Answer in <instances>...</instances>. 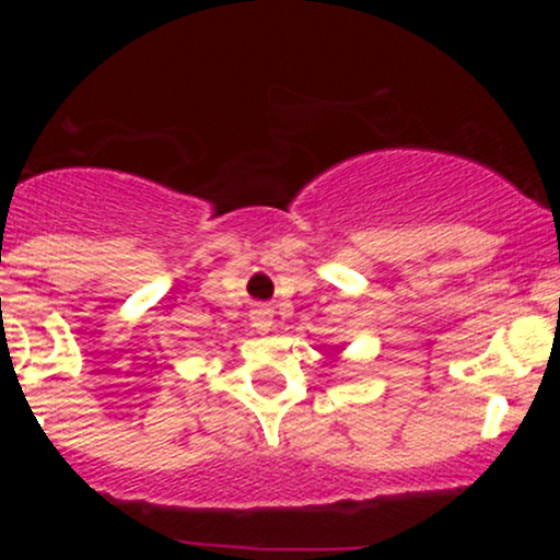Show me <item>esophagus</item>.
Instances as JSON below:
<instances>
[{"instance_id":"obj_1","label":"esophagus","mask_w":560,"mask_h":560,"mask_svg":"<svg viewBox=\"0 0 560 560\" xmlns=\"http://www.w3.org/2000/svg\"><path fill=\"white\" fill-rule=\"evenodd\" d=\"M249 320H253V326L258 331H268L273 324V311L266 305H258L253 313H249Z\"/></svg>"}]
</instances>
